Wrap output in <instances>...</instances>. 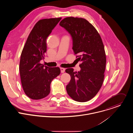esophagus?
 Returning <instances> with one entry per match:
<instances>
[{
    "mask_svg": "<svg viewBox=\"0 0 133 133\" xmlns=\"http://www.w3.org/2000/svg\"><path fill=\"white\" fill-rule=\"evenodd\" d=\"M61 72L63 73V72H65V68H61Z\"/></svg>",
    "mask_w": 133,
    "mask_h": 133,
    "instance_id": "34e87169",
    "label": "esophagus"
}]
</instances>
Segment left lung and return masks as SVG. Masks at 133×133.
<instances>
[{"instance_id":"left-lung-1","label":"left lung","mask_w":133,"mask_h":133,"mask_svg":"<svg viewBox=\"0 0 133 133\" xmlns=\"http://www.w3.org/2000/svg\"><path fill=\"white\" fill-rule=\"evenodd\" d=\"M59 25L70 34L76 60L82 62L79 71L72 68L65 70L71 77L66 86L67 93L75 101L87 102L99 91L104 79L106 57L102 39L96 28L84 18L66 17Z\"/></svg>"}]
</instances>
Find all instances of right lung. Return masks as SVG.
Instances as JSON below:
<instances>
[{
	"label": "right lung",
	"instance_id": "1",
	"mask_svg": "<svg viewBox=\"0 0 133 133\" xmlns=\"http://www.w3.org/2000/svg\"><path fill=\"white\" fill-rule=\"evenodd\" d=\"M62 18L43 19L30 32L22 52L19 71L23 90L32 99H41L50 91L52 81L61 73L59 67H48L41 64L47 51L46 39Z\"/></svg>",
	"mask_w": 133,
	"mask_h": 133
}]
</instances>
